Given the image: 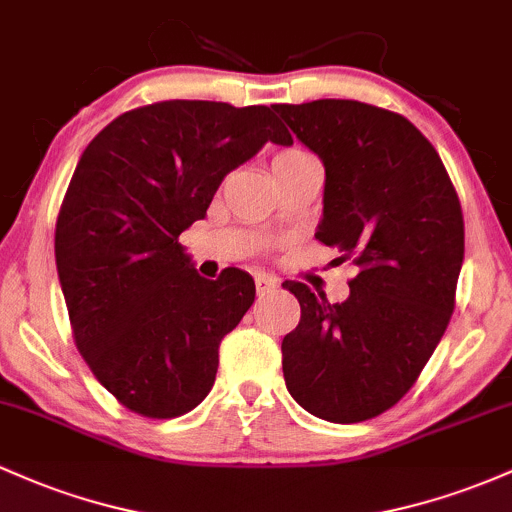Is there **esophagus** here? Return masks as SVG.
<instances>
[{
  "label": "esophagus",
  "instance_id": "obj_1",
  "mask_svg": "<svg viewBox=\"0 0 512 512\" xmlns=\"http://www.w3.org/2000/svg\"><path fill=\"white\" fill-rule=\"evenodd\" d=\"M255 289H257V294L265 296V294H269V291L277 289V279L267 277V274H257V277H255Z\"/></svg>",
  "mask_w": 512,
  "mask_h": 512
}]
</instances>
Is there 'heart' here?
<instances>
[{"label": "heart", "instance_id": "obj_1", "mask_svg": "<svg viewBox=\"0 0 512 512\" xmlns=\"http://www.w3.org/2000/svg\"><path fill=\"white\" fill-rule=\"evenodd\" d=\"M306 155H308L306 150H301V148H289V150H282V153L274 155V160H272V172H274V170H279V167L289 165V162L301 160V157H306Z\"/></svg>", "mask_w": 512, "mask_h": 512}]
</instances>
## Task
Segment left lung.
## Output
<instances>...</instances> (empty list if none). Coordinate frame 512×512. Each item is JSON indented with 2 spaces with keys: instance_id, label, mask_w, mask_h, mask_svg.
<instances>
[{
  "instance_id": "8db88e82",
  "label": "left lung",
  "mask_w": 512,
  "mask_h": 512,
  "mask_svg": "<svg viewBox=\"0 0 512 512\" xmlns=\"http://www.w3.org/2000/svg\"><path fill=\"white\" fill-rule=\"evenodd\" d=\"M272 109L323 160L316 238L359 267L342 303L286 284L301 306L282 342L286 389L316 418L362 423L411 391L445 335L462 206L437 150L401 114L352 99Z\"/></svg>"
}]
</instances>
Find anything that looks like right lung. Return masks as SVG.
<instances>
[{
	"instance_id": "obj_1",
	"label": "right lung",
	"mask_w": 512,
	"mask_h": 512,
	"mask_svg": "<svg viewBox=\"0 0 512 512\" xmlns=\"http://www.w3.org/2000/svg\"><path fill=\"white\" fill-rule=\"evenodd\" d=\"M267 140L294 143L269 106L172 99L126 111L84 148L55 262L77 350L128 411L177 418L211 391L255 282L235 267L199 277L179 235Z\"/></svg>"
}]
</instances>
